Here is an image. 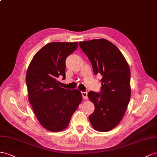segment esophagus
Listing matches in <instances>:
<instances>
[{
	"label": "esophagus",
	"instance_id": "esophagus-1",
	"mask_svg": "<svg viewBox=\"0 0 157 157\" xmlns=\"http://www.w3.org/2000/svg\"><path fill=\"white\" fill-rule=\"evenodd\" d=\"M82 95L83 97V98H84V99H87V93L86 92V91H82Z\"/></svg>",
	"mask_w": 157,
	"mask_h": 157
}]
</instances>
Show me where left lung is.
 <instances>
[{
  "instance_id": "obj_1",
  "label": "left lung",
  "mask_w": 157,
  "mask_h": 157,
  "mask_svg": "<svg viewBox=\"0 0 157 157\" xmlns=\"http://www.w3.org/2000/svg\"><path fill=\"white\" fill-rule=\"evenodd\" d=\"M79 44L90 60L94 74L102 77L101 91L88 93L95 108L89 120L96 130L110 131L122 120L130 100L129 67L122 52L108 40L93 39Z\"/></svg>"
}]
</instances>
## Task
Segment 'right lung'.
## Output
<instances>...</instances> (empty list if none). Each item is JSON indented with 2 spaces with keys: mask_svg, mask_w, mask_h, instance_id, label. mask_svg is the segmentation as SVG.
<instances>
[{
  "mask_svg": "<svg viewBox=\"0 0 157 157\" xmlns=\"http://www.w3.org/2000/svg\"><path fill=\"white\" fill-rule=\"evenodd\" d=\"M78 43L52 42L35 54L26 74L29 101L39 122L51 132L63 130L82 101L78 89L62 87L59 76L66 78V59Z\"/></svg>",
  "mask_w": 157,
  "mask_h": 157,
  "instance_id": "1",
  "label": "right lung"
}]
</instances>
